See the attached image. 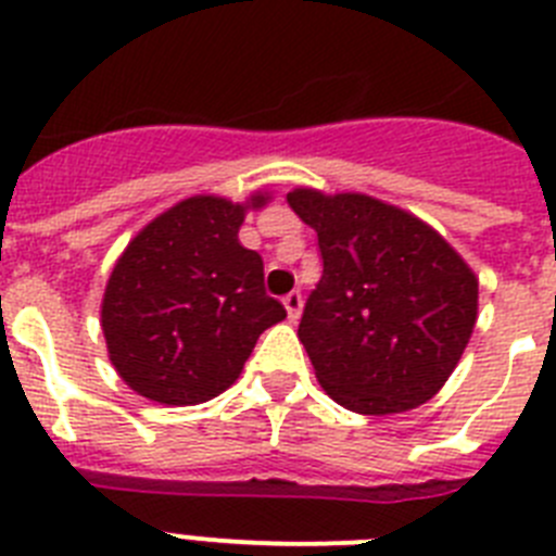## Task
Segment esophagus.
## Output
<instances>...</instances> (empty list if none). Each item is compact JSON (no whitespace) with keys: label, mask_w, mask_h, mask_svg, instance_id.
Listing matches in <instances>:
<instances>
[{"label":"esophagus","mask_w":556,"mask_h":556,"mask_svg":"<svg viewBox=\"0 0 556 556\" xmlns=\"http://www.w3.org/2000/svg\"><path fill=\"white\" fill-rule=\"evenodd\" d=\"M283 308H287L289 320H298L301 317V308H303V294L298 289H292L289 294H283Z\"/></svg>","instance_id":"esophagus-1"}]
</instances>
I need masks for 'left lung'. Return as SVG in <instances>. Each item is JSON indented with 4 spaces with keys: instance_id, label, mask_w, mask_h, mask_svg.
Instances as JSON below:
<instances>
[{
    "instance_id": "8db88e82",
    "label": "left lung",
    "mask_w": 556,
    "mask_h": 556,
    "mask_svg": "<svg viewBox=\"0 0 556 556\" xmlns=\"http://www.w3.org/2000/svg\"><path fill=\"white\" fill-rule=\"evenodd\" d=\"M287 203L320 244L298 337L323 390L358 415L426 404L473 333L476 275L437 230L367 194L294 189Z\"/></svg>"
}]
</instances>
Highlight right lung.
<instances>
[{"mask_svg": "<svg viewBox=\"0 0 556 556\" xmlns=\"http://www.w3.org/2000/svg\"><path fill=\"white\" fill-rule=\"evenodd\" d=\"M242 219L244 205L189 198L152 219L113 267L102 333L139 395L169 406L211 401L239 378L262 331L287 317L264 289L262 255L239 244Z\"/></svg>", "mask_w": 556, "mask_h": 556, "instance_id": "1", "label": "right lung"}]
</instances>
